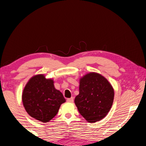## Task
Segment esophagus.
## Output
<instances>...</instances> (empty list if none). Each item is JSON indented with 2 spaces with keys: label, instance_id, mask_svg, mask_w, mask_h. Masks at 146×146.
Masks as SVG:
<instances>
[{
  "label": "esophagus",
  "instance_id": "obj_1",
  "mask_svg": "<svg viewBox=\"0 0 146 146\" xmlns=\"http://www.w3.org/2000/svg\"><path fill=\"white\" fill-rule=\"evenodd\" d=\"M67 101L68 102H73V101H74L73 98L71 97V98H68Z\"/></svg>",
  "mask_w": 146,
  "mask_h": 146
}]
</instances>
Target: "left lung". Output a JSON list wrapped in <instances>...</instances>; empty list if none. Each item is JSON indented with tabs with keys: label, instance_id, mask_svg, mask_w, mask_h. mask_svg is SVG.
<instances>
[{
	"label": "left lung",
	"instance_id": "1",
	"mask_svg": "<svg viewBox=\"0 0 146 146\" xmlns=\"http://www.w3.org/2000/svg\"><path fill=\"white\" fill-rule=\"evenodd\" d=\"M79 94L75 104L79 113L90 123L103 119L110 111L114 100V89L101 74L90 72L79 80Z\"/></svg>",
	"mask_w": 146,
	"mask_h": 146
}]
</instances>
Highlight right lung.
<instances>
[{
    "mask_svg": "<svg viewBox=\"0 0 146 146\" xmlns=\"http://www.w3.org/2000/svg\"><path fill=\"white\" fill-rule=\"evenodd\" d=\"M22 100L26 112L35 119L46 123L57 114L66 99L54 86L53 78L37 74L29 78L24 87Z\"/></svg>",
    "mask_w": 146,
    "mask_h": 146,
    "instance_id": "obj_1",
    "label": "right lung"
}]
</instances>
